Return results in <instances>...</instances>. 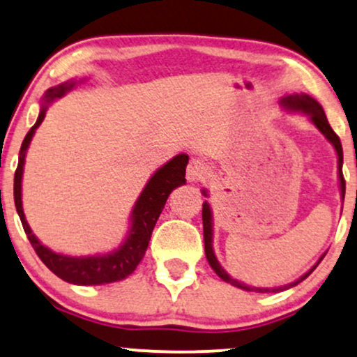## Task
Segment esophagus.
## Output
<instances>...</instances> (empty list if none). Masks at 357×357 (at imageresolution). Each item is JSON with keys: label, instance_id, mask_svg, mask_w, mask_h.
Returning a JSON list of instances; mask_svg holds the SVG:
<instances>
[{"label": "esophagus", "instance_id": "1", "mask_svg": "<svg viewBox=\"0 0 357 357\" xmlns=\"http://www.w3.org/2000/svg\"><path fill=\"white\" fill-rule=\"evenodd\" d=\"M207 174V165L199 158H192L187 167V180L188 182H199Z\"/></svg>", "mask_w": 357, "mask_h": 357}]
</instances>
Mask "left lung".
Wrapping results in <instances>:
<instances>
[{"label":"left lung","mask_w":357,"mask_h":357,"mask_svg":"<svg viewBox=\"0 0 357 357\" xmlns=\"http://www.w3.org/2000/svg\"><path fill=\"white\" fill-rule=\"evenodd\" d=\"M282 103L286 105L287 108H291V110H301V112L307 113V115L311 116V120L314 121V125H316V127L321 130L322 135L328 138L331 144L334 145V149H336V153H337V158H339V182H341L342 199H344L346 180H344V175H342V145H341V140H339V137L336 135V132H334V130L331 128V125H329L328 119H326V113H324V110H322V107L316 102V100L311 98V96H307V95H291V96H287V98H284ZM204 195H207V194H205V190H204ZM202 220H204L205 255H207V261H208V264H211L212 269L215 271V274L219 275L222 280H225V282L232 284V286H236V287L245 289V291H250V287H247L245 284H241V282H238V280L230 278L227 272L222 269L219 261H217L215 254H213V249H212V213H211V207H208L207 202L202 205ZM322 259H324V255H322V257L319 259V262L322 261ZM319 262H317V264H319ZM317 264L312 267L311 271L307 272V274H304L303 278L297 279L296 282L289 284V286H286V287H279V289H287V287L297 286V284H299L301 280H304L309 274H311L314 269H316ZM254 289L257 292H269L271 291V289H261V287H254ZM279 289H278V291H279ZM272 291H275V289H272Z\"/></svg>","instance_id":"left-lung-1"}]
</instances>
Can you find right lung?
<instances>
[{"label": "right lung", "instance_id": "add662e5", "mask_svg": "<svg viewBox=\"0 0 357 357\" xmlns=\"http://www.w3.org/2000/svg\"><path fill=\"white\" fill-rule=\"evenodd\" d=\"M75 82L63 83V85L52 88L46 91L45 98L53 100L61 96L70 88H73ZM46 107L41 108L40 116L36 123L29 128V132L24 137L23 144L20 149V160L15 172V205L18 212L21 224H23L24 234L28 236V241L31 242L33 249L41 262L53 272L54 275L66 280L70 284H78V286H100V284H110L128 278L146 252L149 241L152 237L153 227L157 224L158 217L163 211L167 199L170 192L175 187L185 183V167L188 163V157L185 153H180L177 157L167 162L162 169L155 172V175L149 180L144 192L138 197L135 208L132 212V229L125 241V244L105 255H90V257H70V255H61L50 250L48 247L38 242V238L31 234V229L28 227V222L24 220L23 205H21V175H23L24 155L31 142L33 133L40 127V123L45 119Z\"/></svg>", "mask_w": 357, "mask_h": 357}]
</instances>
